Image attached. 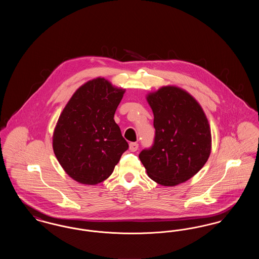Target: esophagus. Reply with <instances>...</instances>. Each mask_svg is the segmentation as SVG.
Segmentation results:
<instances>
[{
	"label": "esophagus",
	"instance_id": "esophagus-1",
	"mask_svg": "<svg viewBox=\"0 0 259 259\" xmlns=\"http://www.w3.org/2000/svg\"><path fill=\"white\" fill-rule=\"evenodd\" d=\"M138 148H139V145H138L137 143H130V145H129V149H130L132 152L136 151Z\"/></svg>",
	"mask_w": 259,
	"mask_h": 259
}]
</instances>
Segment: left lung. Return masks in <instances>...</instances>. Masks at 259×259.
I'll return each mask as SVG.
<instances>
[{"instance_id": "1", "label": "left lung", "mask_w": 259, "mask_h": 259, "mask_svg": "<svg viewBox=\"0 0 259 259\" xmlns=\"http://www.w3.org/2000/svg\"><path fill=\"white\" fill-rule=\"evenodd\" d=\"M155 137L139 158L148 177L164 186L183 184L209 159L211 135L207 116L197 101L180 87H161L147 96Z\"/></svg>"}]
</instances>
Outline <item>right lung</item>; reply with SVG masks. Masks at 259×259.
Instances as JSON below:
<instances>
[{
	"label": "right lung",
	"instance_id": "obj_1",
	"mask_svg": "<svg viewBox=\"0 0 259 259\" xmlns=\"http://www.w3.org/2000/svg\"><path fill=\"white\" fill-rule=\"evenodd\" d=\"M124 92L97 77L79 87L62 111L52 147L64 171L77 183L104 182L128 149L113 119Z\"/></svg>",
	"mask_w": 259,
	"mask_h": 259
}]
</instances>
